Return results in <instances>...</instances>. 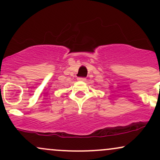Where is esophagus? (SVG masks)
<instances>
[{
	"mask_svg": "<svg viewBox=\"0 0 160 160\" xmlns=\"http://www.w3.org/2000/svg\"><path fill=\"white\" fill-rule=\"evenodd\" d=\"M78 80H79V81H86V79L85 78H81V77H80V78H78Z\"/></svg>",
	"mask_w": 160,
	"mask_h": 160,
	"instance_id": "1",
	"label": "esophagus"
}]
</instances>
